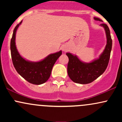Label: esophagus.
I'll return each mask as SVG.
<instances>
[{"mask_svg":"<svg viewBox=\"0 0 122 122\" xmlns=\"http://www.w3.org/2000/svg\"><path fill=\"white\" fill-rule=\"evenodd\" d=\"M62 50L64 51H65L66 50V47H62Z\"/></svg>","mask_w":122,"mask_h":122,"instance_id":"esophagus-1","label":"esophagus"}]
</instances>
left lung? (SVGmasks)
<instances>
[{
    "label": "left lung",
    "mask_w": 122,
    "mask_h": 122,
    "mask_svg": "<svg viewBox=\"0 0 122 122\" xmlns=\"http://www.w3.org/2000/svg\"><path fill=\"white\" fill-rule=\"evenodd\" d=\"M94 19L103 22L98 18L95 17ZM100 26H103L106 31L107 45L98 59L90 63H85L80 61L76 56L66 53V56L69 58L67 67L68 76L76 83L86 84L92 82L101 76L107 68L110 58L112 41L107 25L102 23Z\"/></svg>",
    "instance_id": "left-lung-1"
}]
</instances>
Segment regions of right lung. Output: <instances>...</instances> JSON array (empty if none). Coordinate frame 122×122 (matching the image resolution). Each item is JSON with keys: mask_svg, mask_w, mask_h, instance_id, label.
I'll use <instances>...</instances> for the list:
<instances>
[{"mask_svg": "<svg viewBox=\"0 0 122 122\" xmlns=\"http://www.w3.org/2000/svg\"><path fill=\"white\" fill-rule=\"evenodd\" d=\"M22 21L15 27L11 40L10 49L12 63L18 73L30 83L40 85L45 82L51 75L53 65L62 54V51L49 55L39 62H30L20 56L15 45L16 31Z\"/></svg>", "mask_w": 122, "mask_h": 122, "instance_id": "obj_1", "label": "right lung"}]
</instances>
